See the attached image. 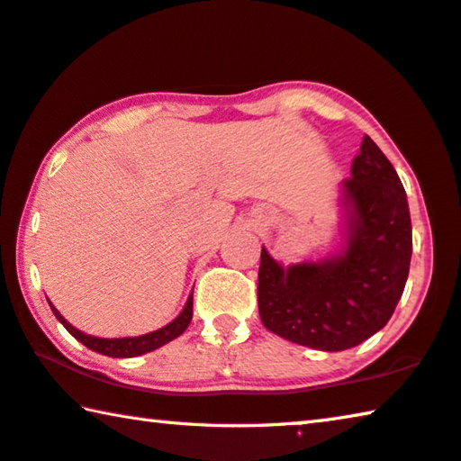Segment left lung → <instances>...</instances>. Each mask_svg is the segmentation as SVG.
<instances>
[{
	"mask_svg": "<svg viewBox=\"0 0 461 461\" xmlns=\"http://www.w3.org/2000/svg\"><path fill=\"white\" fill-rule=\"evenodd\" d=\"M339 192L345 239L335 255L284 267L261 247L263 327L321 351L349 349L386 327L404 292L412 255L402 181L369 137Z\"/></svg>",
	"mask_w": 461,
	"mask_h": 461,
	"instance_id": "left-lung-1",
	"label": "left lung"
}]
</instances>
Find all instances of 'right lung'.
<instances>
[{
    "mask_svg": "<svg viewBox=\"0 0 461 461\" xmlns=\"http://www.w3.org/2000/svg\"><path fill=\"white\" fill-rule=\"evenodd\" d=\"M192 294H194V290H192ZM49 304H50V302H49ZM192 308H194V296L187 298L184 311L179 312L177 319L171 321L169 324H165L163 329H157V330H153V333L139 335V337L102 339V337H94V335L81 333L79 329H75L73 324L67 322L63 316H60V312L57 311V308L50 304V311L55 312L59 322L63 324V327L69 330V333L75 339H77L79 343L86 345L87 349H92L95 353H102V356H108V357H137V356H142V353L159 349L161 345L173 341V339L179 337L187 329V324H190L192 314H194Z\"/></svg>",
    "mask_w": 461,
    "mask_h": 461,
    "instance_id": "right-lung-1",
    "label": "right lung"
}]
</instances>
